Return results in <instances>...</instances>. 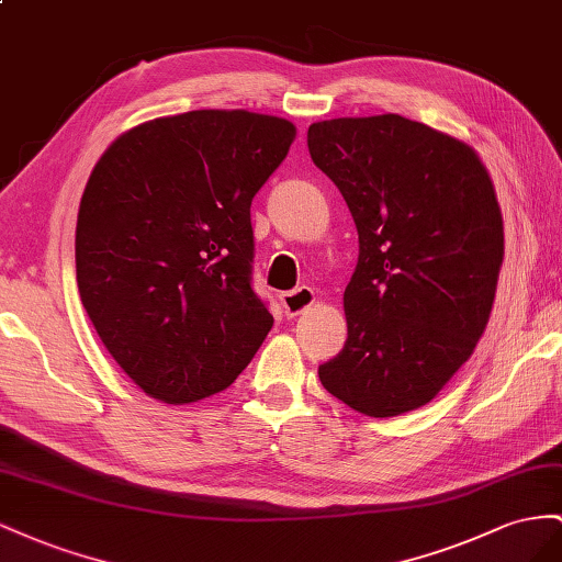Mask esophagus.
I'll return each mask as SVG.
<instances>
[{"mask_svg": "<svg viewBox=\"0 0 562 562\" xmlns=\"http://www.w3.org/2000/svg\"><path fill=\"white\" fill-rule=\"evenodd\" d=\"M313 301H315V294H313L311 286H299V290L284 292V294L280 296V303H282V308H284V315H286V317L301 315L303 311H306V308L311 306Z\"/></svg>", "mask_w": 562, "mask_h": 562, "instance_id": "esophagus-1", "label": "esophagus"}]
</instances>
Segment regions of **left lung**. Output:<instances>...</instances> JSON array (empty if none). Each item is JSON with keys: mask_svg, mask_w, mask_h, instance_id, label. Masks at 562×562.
Returning a JSON list of instances; mask_svg holds the SVG:
<instances>
[{"mask_svg": "<svg viewBox=\"0 0 562 562\" xmlns=\"http://www.w3.org/2000/svg\"><path fill=\"white\" fill-rule=\"evenodd\" d=\"M308 150L358 228L344 292L348 339L323 386L386 419L430 403L483 336L504 259V223L473 148L400 115L308 126Z\"/></svg>", "mask_w": 562, "mask_h": 562, "instance_id": "left-lung-1", "label": "left lung"}]
</instances>
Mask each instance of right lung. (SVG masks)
<instances>
[{"mask_svg":"<svg viewBox=\"0 0 562 562\" xmlns=\"http://www.w3.org/2000/svg\"><path fill=\"white\" fill-rule=\"evenodd\" d=\"M296 126L192 110L134 126L93 167L77 214L85 311L143 393L198 403L239 376L272 327L251 286L249 206Z\"/></svg>","mask_w":562,"mask_h":562,"instance_id":"obj_1","label":"right lung"}]
</instances>
